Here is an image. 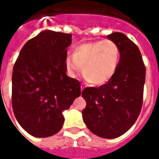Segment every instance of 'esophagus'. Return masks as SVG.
I'll use <instances>...</instances> for the list:
<instances>
[{
    "label": "esophagus",
    "mask_w": 159,
    "mask_h": 159,
    "mask_svg": "<svg viewBox=\"0 0 159 159\" xmlns=\"http://www.w3.org/2000/svg\"><path fill=\"white\" fill-rule=\"evenodd\" d=\"M84 89V86H81V91H83Z\"/></svg>",
    "instance_id": "34e87169"
}]
</instances>
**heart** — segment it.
I'll return each instance as SVG.
<instances>
[{"mask_svg":"<svg viewBox=\"0 0 159 159\" xmlns=\"http://www.w3.org/2000/svg\"><path fill=\"white\" fill-rule=\"evenodd\" d=\"M120 57L119 47L111 40L85 42L74 48L72 57L66 58V70L75 77L83 68V76L88 83L101 85L113 77Z\"/></svg>","mask_w":159,"mask_h":159,"instance_id":"b5f03b06","label":"heart"}]
</instances>
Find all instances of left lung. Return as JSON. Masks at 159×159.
<instances>
[{
    "label": "left lung",
    "mask_w": 159,
    "mask_h": 159,
    "mask_svg": "<svg viewBox=\"0 0 159 159\" xmlns=\"http://www.w3.org/2000/svg\"><path fill=\"white\" fill-rule=\"evenodd\" d=\"M107 38L120 48V62L113 77L99 88H85L83 118L98 136L114 139L129 129L140 115L143 103L146 67L138 47L124 34L114 32Z\"/></svg>",
    "instance_id": "1"
}]
</instances>
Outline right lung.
<instances>
[{
    "label": "right lung",
    "mask_w": 159,
    "mask_h": 159,
    "mask_svg": "<svg viewBox=\"0 0 159 159\" xmlns=\"http://www.w3.org/2000/svg\"><path fill=\"white\" fill-rule=\"evenodd\" d=\"M71 34L44 30L23 47L12 76V105L17 121L35 137L61 129L63 111L81 95L79 81L66 75Z\"/></svg>",
    "instance_id": "1"
}]
</instances>
